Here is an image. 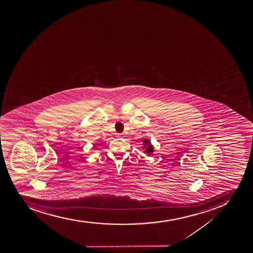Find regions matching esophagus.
<instances>
[{
  "label": "esophagus",
  "instance_id": "34e87169",
  "mask_svg": "<svg viewBox=\"0 0 253 253\" xmlns=\"http://www.w3.org/2000/svg\"><path fill=\"white\" fill-rule=\"evenodd\" d=\"M117 136L118 138H122V137H124L123 134H117Z\"/></svg>",
  "mask_w": 253,
  "mask_h": 253
}]
</instances>
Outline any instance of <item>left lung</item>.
I'll return each mask as SVG.
<instances>
[{
	"label": "left lung",
	"mask_w": 253,
	"mask_h": 253,
	"mask_svg": "<svg viewBox=\"0 0 253 253\" xmlns=\"http://www.w3.org/2000/svg\"><path fill=\"white\" fill-rule=\"evenodd\" d=\"M141 148L143 150L144 154H145L147 156L152 155L153 153L155 152V146L152 145L151 141L148 138H144L142 140Z\"/></svg>",
	"instance_id": "left-lung-1"
}]
</instances>
